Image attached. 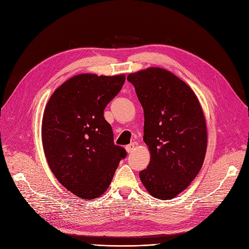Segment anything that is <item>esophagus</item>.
I'll use <instances>...</instances> for the list:
<instances>
[{"mask_svg": "<svg viewBox=\"0 0 249 249\" xmlns=\"http://www.w3.org/2000/svg\"><path fill=\"white\" fill-rule=\"evenodd\" d=\"M134 147H135V144L134 143H130V144H128V145H126V151L128 152V153H130V152H132V150L134 149Z\"/></svg>", "mask_w": 249, "mask_h": 249, "instance_id": "34e87169", "label": "esophagus"}]
</instances>
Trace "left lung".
Returning <instances> with one entry per match:
<instances>
[{"label":"left lung","instance_id":"1","mask_svg":"<svg viewBox=\"0 0 249 249\" xmlns=\"http://www.w3.org/2000/svg\"><path fill=\"white\" fill-rule=\"evenodd\" d=\"M144 112V136L150 162L139 173L152 197L175 198L187 189L203 165L207 127L192 89L171 71L149 68L130 73Z\"/></svg>","mask_w":249,"mask_h":249}]
</instances>
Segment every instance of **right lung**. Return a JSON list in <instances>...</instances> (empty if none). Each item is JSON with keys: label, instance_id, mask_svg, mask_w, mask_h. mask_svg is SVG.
Instances as JSON below:
<instances>
[{"label": "right lung", "instance_id": "add662e5", "mask_svg": "<svg viewBox=\"0 0 249 249\" xmlns=\"http://www.w3.org/2000/svg\"><path fill=\"white\" fill-rule=\"evenodd\" d=\"M125 75L84 73L63 83L50 97L42 120V143L48 165L60 184L93 200L109 188L127 152L115 145L104 110L117 96Z\"/></svg>", "mask_w": 249, "mask_h": 249}]
</instances>
